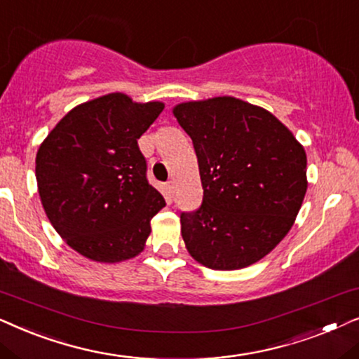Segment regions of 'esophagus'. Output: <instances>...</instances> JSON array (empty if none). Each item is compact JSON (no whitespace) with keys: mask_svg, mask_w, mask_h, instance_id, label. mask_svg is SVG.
<instances>
[{"mask_svg":"<svg viewBox=\"0 0 359 359\" xmlns=\"http://www.w3.org/2000/svg\"><path fill=\"white\" fill-rule=\"evenodd\" d=\"M165 190H167V195H169V198H174V194H175V184L172 182H167L165 185Z\"/></svg>","mask_w":359,"mask_h":359,"instance_id":"1","label":"esophagus"}]
</instances>
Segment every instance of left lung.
<instances>
[{"mask_svg":"<svg viewBox=\"0 0 359 359\" xmlns=\"http://www.w3.org/2000/svg\"><path fill=\"white\" fill-rule=\"evenodd\" d=\"M194 142L202 205L180 213L194 259L217 271L259 261L287 235L307 192V156L269 111L233 97L177 104Z\"/></svg>","mask_w":359,"mask_h":359,"instance_id":"obj_1","label":"left lung"}]
</instances>
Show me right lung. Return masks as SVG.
Segmentation results:
<instances>
[{
    "instance_id": "1",
    "label": "right lung",
    "mask_w": 359,
    "mask_h": 359,
    "mask_svg": "<svg viewBox=\"0 0 359 359\" xmlns=\"http://www.w3.org/2000/svg\"><path fill=\"white\" fill-rule=\"evenodd\" d=\"M164 109L109 93L57 123L36 156L42 207L76 252L100 262L140 255L165 200L147 180L137 140Z\"/></svg>"
}]
</instances>
